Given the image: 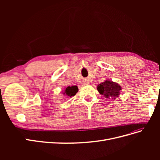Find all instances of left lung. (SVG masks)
<instances>
[{
	"label": "left lung",
	"instance_id": "left-lung-1",
	"mask_svg": "<svg viewBox=\"0 0 160 160\" xmlns=\"http://www.w3.org/2000/svg\"><path fill=\"white\" fill-rule=\"evenodd\" d=\"M121 89L122 88L119 84L109 80H106L98 86V90L100 94L103 95L106 98H113L114 99L116 97L119 96ZM110 96L112 98H110Z\"/></svg>",
	"mask_w": 160,
	"mask_h": 160
}]
</instances>
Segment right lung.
Returning <instances> with one entry per match:
<instances>
[{"mask_svg":"<svg viewBox=\"0 0 160 160\" xmlns=\"http://www.w3.org/2000/svg\"><path fill=\"white\" fill-rule=\"evenodd\" d=\"M77 92H78V88H77V86H69L65 89L63 94L69 98V97L74 96Z\"/></svg>","mask_w":160,"mask_h":160,"instance_id":"1","label":"right lung"}]
</instances>
